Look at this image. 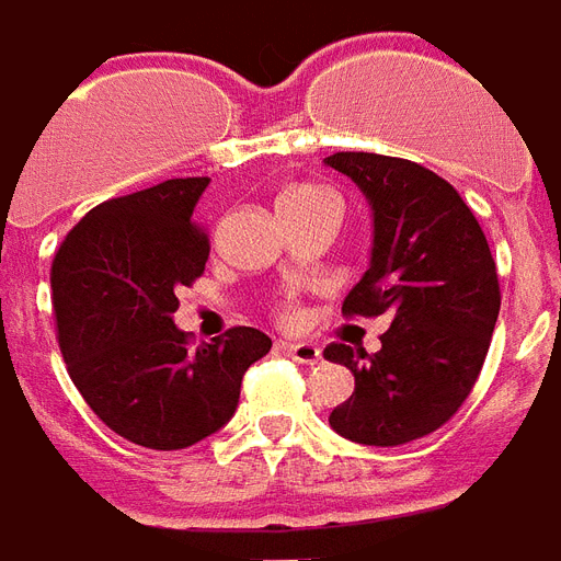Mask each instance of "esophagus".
Returning a JSON list of instances; mask_svg holds the SVG:
<instances>
[{
	"label": "esophagus",
	"instance_id": "esophagus-1",
	"mask_svg": "<svg viewBox=\"0 0 561 561\" xmlns=\"http://www.w3.org/2000/svg\"><path fill=\"white\" fill-rule=\"evenodd\" d=\"M279 352H285V355H290L294 360H299V364H317V360L323 358V352H320V346H314V343H290V341H282L279 346H276Z\"/></svg>",
	"mask_w": 561,
	"mask_h": 561
}]
</instances>
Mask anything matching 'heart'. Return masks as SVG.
Instances as JSON below:
<instances>
[{"label": "heart", "mask_w": 561, "mask_h": 561, "mask_svg": "<svg viewBox=\"0 0 561 561\" xmlns=\"http://www.w3.org/2000/svg\"><path fill=\"white\" fill-rule=\"evenodd\" d=\"M314 206H337L334 197L329 192L317 186H290L279 194V211L288 215V211H302V209H314ZM282 320H290L294 317V299L282 297L273 308Z\"/></svg>", "instance_id": "1"}]
</instances>
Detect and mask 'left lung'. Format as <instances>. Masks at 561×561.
<instances>
[{
	"mask_svg": "<svg viewBox=\"0 0 561 561\" xmlns=\"http://www.w3.org/2000/svg\"><path fill=\"white\" fill-rule=\"evenodd\" d=\"M367 194L373 264L343 299L346 317H390L381 350L332 343L325 360L355 375L329 425L360 445L434 434L469 399L486 360L501 285L489 241L460 192L425 165L381 153L325 157Z\"/></svg>",
	"mask_w": 561,
	"mask_h": 561,
	"instance_id": "8db88e82",
	"label": "left lung"
}]
</instances>
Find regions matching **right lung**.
Instances as JSON below:
<instances>
[{
    "label": "right lung",
    "instance_id": "1",
    "mask_svg": "<svg viewBox=\"0 0 561 561\" xmlns=\"http://www.w3.org/2000/svg\"><path fill=\"white\" fill-rule=\"evenodd\" d=\"M209 178H178L99 203L51 262L57 343L92 413L153 451H180L232 419L241 378L271 337L232 325L194 350L171 314L201 279L209 236L194 218Z\"/></svg>",
    "mask_w": 561,
    "mask_h": 561
}]
</instances>
